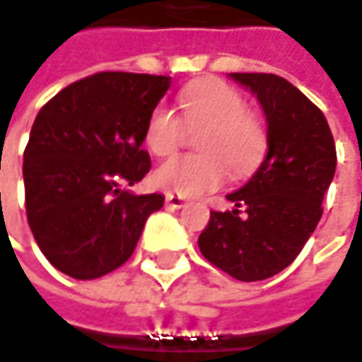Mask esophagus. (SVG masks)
I'll return each instance as SVG.
<instances>
[{
    "label": "esophagus",
    "instance_id": "esophagus-1",
    "mask_svg": "<svg viewBox=\"0 0 362 362\" xmlns=\"http://www.w3.org/2000/svg\"><path fill=\"white\" fill-rule=\"evenodd\" d=\"M167 204L171 206V208H181V206H185V197H181V195H177V193H167Z\"/></svg>",
    "mask_w": 362,
    "mask_h": 362
}]
</instances>
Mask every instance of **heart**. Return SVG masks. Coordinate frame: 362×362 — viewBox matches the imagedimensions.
<instances>
[{"mask_svg": "<svg viewBox=\"0 0 362 362\" xmlns=\"http://www.w3.org/2000/svg\"><path fill=\"white\" fill-rule=\"evenodd\" d=\"M179 103L183 119L171 107L156 105L144 130V142L156 156L175 153L188 128L208 126L202 134L199 156H175L153 175L158 189L177 195H202L226 183L230 171L243 179L257 171L267 153L261 119L246 112L244 98L224 81L204 79L187 85Z\"/></svg>", "mask_w": 362, "mask_h": 362, "instance_id": "b5f03b06", "label": "heart"}]
</instances>
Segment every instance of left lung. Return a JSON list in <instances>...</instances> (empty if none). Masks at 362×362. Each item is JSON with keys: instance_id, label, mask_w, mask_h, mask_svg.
I'll return each instance as SVG.
<instances>
[{"instance_id": "left-lung-1", "label": "left lung", "mask_w": 362, "mask_h": 362, "mask_svg": "<svg viewBox=\"0 0 362 362\" xmlns=\"http://www.w3.org/2000/svg\"><path fill=\"white\" fill-rule=\"evenodd\" d=\"M261 103L267 154L230 211H211L197 244L211 264L238 281L269 279L296 261L322 218L336 171V146L324 114L277 75L230 73Z\"/></svg>"}]
</instances>
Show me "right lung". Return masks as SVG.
<instances>
[{
	"instance_id": "add662e5",
	"label": "right lung",
	"mask_w": 362,
	"mask_h": 362,
	"mask_svg": "<svg viewBox=\"0 0 362 362\" xmlns=\"http://www.w3.org/2000/svg\"><path fill=\"white\" fill-rule=\"evenodd\" d=\"M171 77L105 71L71 83L34 119L24 151L30 230L54 269L98 279L134 252L158 193L136 195L151 171L146 122Z\"/></svg>"
}]
</instances>
